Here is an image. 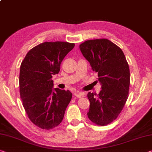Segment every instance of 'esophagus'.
Instances as JSON below:
<instances>
[{"instance_id": "obj_1", "label": "esophagus", "mask_w": 152, "mask_h": 152, "mask_svg": "<svg viewBox=\"0 0 152 152\" xmlns=\"http://www.w3.org/2000/svg\"><path fill=\"white\" fill-rule=\"evenodd\" d=\"M84 95H85V93L84 92H79V91H76V92L74 93V95H75L76 97L78 98L83 97Z\"/></svg>"}]
</instances>
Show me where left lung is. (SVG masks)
<instances>
[{
  "label": "left lung",
  "mask_w": 152,
  "mask_h": 152,
  "mask_svg": "<svg viewBox=\"0 0 152 152\" xmlns=\"http://www.w3.org/2000/svg\"><path fill=\"white\" fill-rule=\"evenodd\" d=\"M80 49L102 85L98 95L88 93V117L95 124L105 126L117 118L128 99L129 64L122 49L105 38L86 40Z\"/></svg>",
  "instance_id": "1"
}]
</instances>
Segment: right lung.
<instances>
[{
	"mask_svg": "<svg viewBox=\"0 0 152 152\" xmlns=\"http://www.w3.org/2000/svg\"><path fill=\"white\" fill-rule=\"evenodd\" d=\"M74 43L45 42L26 54L20 66V93L29 119L45 130L58 126L64 118L72 93L53 87L52 77L58 74L60 65Z\"/></svg>",
	"mask_w": 152,
	"mask_h": 152,
	"instance_id": "1",
	"label": "right lung"
}]
</instances>
